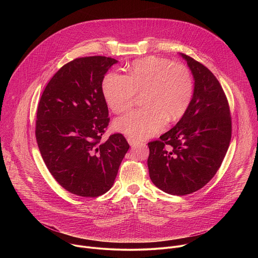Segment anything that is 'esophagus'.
<instances>
[{"label": "esophagus", "mask_w": 258, "mask_h": 258, "mask_svg": "<svg viewBox=\"0 0 258 258\" xmlns=\"http://www.w3.org/2000/svg\"><path fill=\"white\" fill-rule=\"evenodd\" d=\"M127 142H128V144H130L131 146H135L136 144L139 143L138 140H136V139H134V138H131V137L127 138Z\"/></svg>", "instance_id": "obj_1"}]
</instances>
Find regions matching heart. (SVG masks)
I'll return each instance as SVG.
<instances>
[{
  "mask_svg": "<svg viewBox=\"0 0 258 258\" xmlns=\"http://www.w3.org/2000/svg\"><path fill=\"white\" fill-rule=\"evenodd\" d=\"M140 93L146 107L117 118L113 126L132 138L146 139L159 133L166 119L174 121L186 112L194 93L191 71L182 64L149 56L134 61L127 76L109 72L103 79L102 94L114 113L128 111Z\"/></svg>",
  "mask_w": 258,
  "mask_h": 258,
  "instance_id": "obj_1",
  "label": "heart"
}]
</instances>
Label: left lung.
<instances>
[{
    "label": "left lung",
    "instance_id": "8db88e82",
    "mask_svg": "<svg viewBox=\"0 0 258 258\" xmlns=\"http://www.w3.org/2000/svg\"><path fill=\"white\" fill-rule=\"evenodd\" d=\"M194 78L190 105L179 121L160 139L148 143V168L154 185L170 195H188L203 188L226 156L232 118L226 94L213 73L190 56Z\"/></svg>",
    "mask_w": 258,
    "mask_h": 258
}]
</instances>
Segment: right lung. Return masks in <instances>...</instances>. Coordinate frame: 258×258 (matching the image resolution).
<instances>
[{
    "label": "right lung",
    "mask_w": 258,
    "mask_h": 258,
    "mask_svg": "<svg viewBox=\"0 0 258 258\" xmlns=\"http://www.w3.org/2000/svg\"><path fill=\"white\" fill-rule=\"evenodd\" d=\"M117 60L82 57L62 66L38 106L35 138L51 174L65 190L98 197L113 186L130 145L121 134L102 142L110 118L102 82Z\"/></svg>",
    "instance_id": "obj_1"
}]
</instances>
